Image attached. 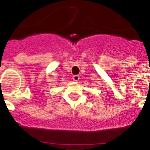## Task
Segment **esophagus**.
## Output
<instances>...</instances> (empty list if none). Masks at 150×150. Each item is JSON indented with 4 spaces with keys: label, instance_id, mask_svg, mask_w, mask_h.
Segmentation results:
<instances>
[{
    "label": "esophagus",
    "instance_id": "1",
    "mask_svg": "<svg viewBox=\"0 0 150 150\" xmlns=\"http://www.w3.org/2000/svg\"><path fill=\"white\" fill-rule=\"evenodd\" d=\"M72 79H73V80H74V81H75V82H78V81L79 80V75H73Z\"/></svg>",
    "mask_w": 150,
    "mask_h": 150
}]
</instances>
